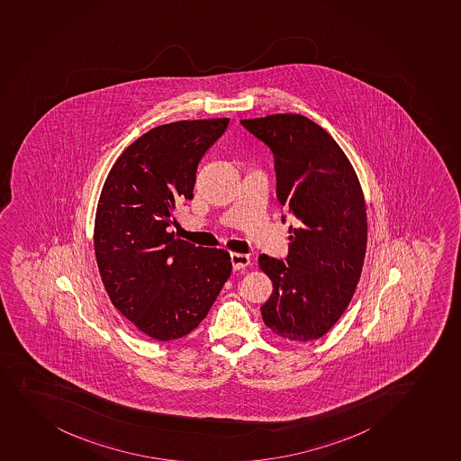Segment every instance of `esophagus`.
I'll return each instance as SVG.
<instances>
[{
    "label": "esophagus",
    "mask_w": 461,
    "mask_h": 461,
    "mask_svg": "<svg viewBox=\"0 0 461 461\" xmlns=\"http://www.w3.org/2000/svg\"><path fill=\"white\" fill-rule=\"evenodd\" d=\"M230 262H232L233 270H241L250 264V257L242 253H230Z\"/></svg>",
    "instance_id": "esophagus-1"
}]
</instances>
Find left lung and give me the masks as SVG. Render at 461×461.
I'll use <instances>...</instances> for the list:
<instances>
[{"label": "left lung", "instance_id": "1", "mask_svg": "<svg viewBox=\"0 0 461 461\" xmlns=\"http://www.w3.org/2000/svg\"><path fill=\"white\" fill-rule=\"evenodd\" d=\"M240 122L272 150L277 200L294 221L285 261L258 258L273 282L262 319L281 339H321L349 305L363 270L361 185L334 138L310 118L276 113Z\"/></svg>", "mask_w": 461, "mask_h": 461}]
</instances>
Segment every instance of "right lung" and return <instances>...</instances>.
Returning <instances> with one entry per match:
<instances>
[{
    "label": "right lung",
    "mask_w": 461,
    "mask_h": 461,
    "mask_svg": "<svg viewBox=\"0 0 461 461\" xmlns=\"http://www.w3.org/2000/svg\"><path fill=\"white\" fill-rule=\"evenodd\" d=\"M229 118L158 126L131 142L107 175L94 248L112 303L159 341L199 326L232 272L223 249L195 248L173 232L175 209L193 199L197 167Z\"/></svg>",
    "instance_id": "right-lung-1"
}]
</instances>
